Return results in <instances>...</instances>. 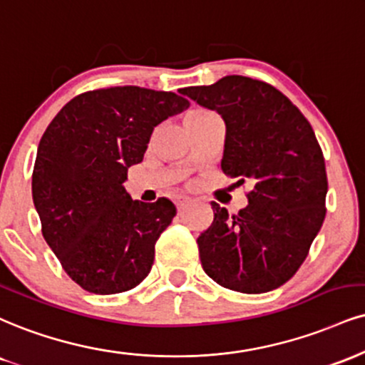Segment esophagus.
<instances>
[{
    "label": "esophagus",
    "mask_w": 365,
    "mask_h": 365,
    "mask_svg": "<svg viewBox=\"0 0 365 365\" xmlns=\"http://www.w3.org/2000/svg\"><path fill=\"white\" fill-rule=\"evenodd\" d=\"M188 204H190V199H188V197H178V199H177L178 210H183Z\"/></svg>",
    "instance_id": "34e87169"
}]
</instances>
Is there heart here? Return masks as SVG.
Masks as SVG:
<instances>
[{
	"instance_id": "obj_1",
	"label": "heart",
	"mask_w": 365,
	"mask_h": 365,
	"mask_svg": "<svg viewBox=\"0 0 365 365\" xmlns=\"http://www.w3.org/2000/svg\"><path fill=\"white\" fill-rule=\"evenodd\" d=\"M205 110H194V112H190V113H188V115H194V113H204Z\"/></svg>"
}]
</instances>
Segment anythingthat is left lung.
Returning a JSON list of instances; mask_svg holds the SVG:
<instances>
[{"label":"left lung","instance_id":"1","mask_svg":"<svg viewBox=\"0 0 365 365\" xmlns=\"http://www.w3.org/2000/svg\"><path fill=\"white\" fill-rule=\"evenodd\" d=\"M182 93L225 118L221 168L253 183L238 214L212 202V225L197 238L202 269L231 291H274L299 270L327 214V170L313 127L277 88L247 76Z\"/></svg>","mask_w":365,"mask_h":365}]
</instances>
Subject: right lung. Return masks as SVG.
Here are the masks:
<instances>
[{"label": "right lung", "mask_w": 365, "mask_h": 365, "mask_svg": "<svg viewBox=\"0 0 365 365\" xmlns=\"http://www.w3.org/2000/svg\"><path fill=\"white\" fill-rule=\"evenodd\" d=\"M187 105L170 91L100 88L74 96L47 125L34 165V204L43 240L85 291L124 292L148 277L177 207L165 197L130 199L127 168L143 161L155 127Z\"/></svg>", "instance_id": "add662e5"}]
</instances>
